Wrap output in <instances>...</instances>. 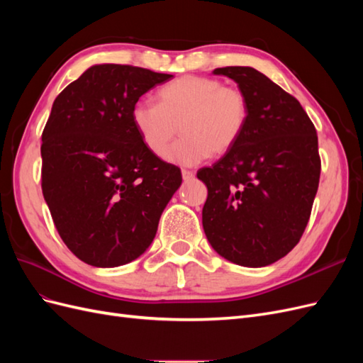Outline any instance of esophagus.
I'll list each match as a JSON object with an SVG mask.
<instances>
[{"instance_id":"1","label":"esophagus","mask_w":363,"mask_h":363,"mask_svg":"<svg viewBox=\"0 0 363 363\" xmlns=\"http://www.w3.org/2000/svg\"><path fill=\"white\" fill-rule=\"evenodd\" d=\"M182 177H183V180H184V182H189V180H192V179L195 177V174H194L192 171L183 169V171H182Z\"/></svg>"}]
</instances>
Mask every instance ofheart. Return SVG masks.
Listing matches in <instances>:
<instances>
[{"mask_svg":"<svg viewBox=\"0 0 363 363\" xmlns=\"http://www.w3.org/2000/svg\"><path fill=\"white\" fill-rule=\"evenodd\" d=\"M157 106L138 101L130 119L142 144L152 156L162 157L181 125L185 136L164 159L194 167L208 156L224 155L242 136L248 121L245 94L223 86L211 77L183 75L160 87Z\"/></svg>","mask_w":363,"mask_h":363,"instance_id":"heart-1","label":"heart"}]
</instances>
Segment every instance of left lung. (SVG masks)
<instances>
[{
    "label": "left lung",
    "mask_w": 363,
    "mask_h": 363,
    "mask_svg": "<svg viewBox=\"0 0 363 363\" xmlns=\"http://www.w3.org/2000/svg\"><path fill=\"white\" fill-rule=\"evenodd\" d=\"M248 101L242 136L211 168L203 228L219 256L260 268L298 244L318 191L321 160L315 125L296 98L250 67L216 68Z\"/></svg>",
    "instance_id": "8db88e82"
}]
</instances>
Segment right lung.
<instances>
[{"instance_id": "1", "label": "right lung", "mask_w": 363, "mask_h": 363, "mask_svg": "<svg viewBox=\"0 0 363 363\" xmlns=\"http://www.w3.org/2000/svg\"><path fill=\"white\" fill-rule=\"evenodd\" d=\"M172 77L94 65L52 103L42 192L62 240L87 265L115 268L144 255L180 188V169L152 156L130 119L139 98Z\"/></svg>"}]
</instances>
